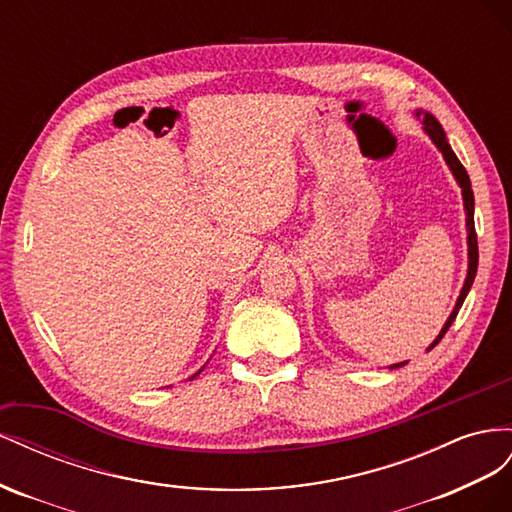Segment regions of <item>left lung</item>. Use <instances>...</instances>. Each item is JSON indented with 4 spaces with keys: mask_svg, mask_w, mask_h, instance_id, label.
Instances as JSON below:
<instances>
[{
    "mask_svg": "<svg viewBox=\"0 0 512 512\" xmlns=\"http://www.w3.org/2000/svg\"><path fill=\"white\" fill-rule=\"evenodd\" d=\"M418 115H420V111H418ZM422 115H425V120H422V126H425V130L429 133V137L433 139V143H435L437 148H440V152L444 154L448 167L452 169V173H455V178H457L459 186L463 188V201H465V210H467V246H470V248H467V251H470V253H467V255H470V268H467L465 285H463V289H461V296H459V300H457L455 311H452V315L448 317V321L444 324L442 332L437 334V339H435L433 345L429 347V349H433L437 343L442 341V337L448 332V328L452 326V321H455V317H457V313H459V309H461V304H463V300H465V296H467V291H470V287H472V283H474L476 268H478V240H476V229H474V193H472L470 175H467L465 167L461 165V160L455 156V152L450 150V145H448L446 135H444V128L440 126V122H437V120L433 118V115H429V113H422ZM403 364H405V362L392 364V369L403 367Z\"/></svg>",
    "mask_w": 512,
    "mask_h": 512,
    "instance_id": "obj_1",
    "label": "left lung"
}]
</instances>
